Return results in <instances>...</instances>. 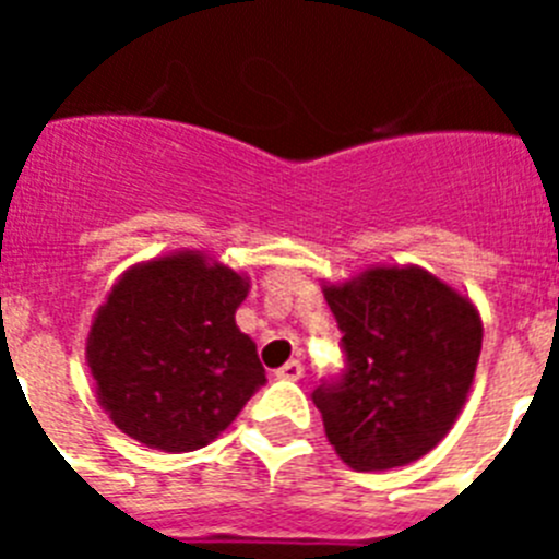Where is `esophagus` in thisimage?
<instances>
[{"label":"esophagus","mask_w":559,"mask_h":559,"mask_svg":"<svg viewBox=\"0 0 559 559\" xmlns=\"http://www.w3.org/2000/svg\"><path fill=\"white\" fill-rule=\"evenodd\" d=\"M305 374V367L299 364V360H288L285 367L276 369V378L280 380H299Z\"/></svg>","instance_id":"1"}]
</instances>
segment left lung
I'll return each instance as SVG.
<instances>
[{
  "mask_svg": "<svg viewBox=\"0 0 559 559\" xmlns=\"http://www.w3.org/2000/svg\"><path fill=\"white\" fill-rule=\"evenodd\" d=\"M344 369L313 389L324 433L355 471L426 456L451 431L481 353V319L423 269H369L324 288Z\"/></svg>",
  "mask_w": 559,
  "mask_h": 559,
  "instance_id": "obj_1",
  "label": "left lung"
}]
</instances>
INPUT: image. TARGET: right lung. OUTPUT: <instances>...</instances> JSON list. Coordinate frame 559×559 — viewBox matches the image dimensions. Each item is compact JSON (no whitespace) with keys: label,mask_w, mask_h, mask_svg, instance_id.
<instances>
[{"label":"right lung","mask_w":559,"mask_h":559,"mask_svg":"<svg viewBox=\"0 0 559 559\" xmlns=\"http://www.w3.org/2000/svg\"><path fill=\"white\" fill-rule=\"evenodd\" d=\"M246 294L243 276L192 251L128 271L86 344L114 426L167 453L218 437L265 383L254 341L235 324Z\"/></svg>","instance_id":"right-lung-1"}]
</instances>
